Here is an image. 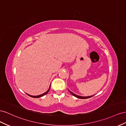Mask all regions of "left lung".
Segmentation results:
<instances>
[{"instance_id": "obj_1", "label": "left lung", "mask_w": 126, "mask_h": 126, "mask_svg": "<svg viewBox=\"0 0 126 126\" xmlns=\"http://www.w3.org/2000/svg\"><path fill=\"white\" fill-rule=\"evenodd\" d=\"M69 91H70V92L73 95H74V96H75V97H77V98H79V99H88V98H91V97H92V96H93V95H91V96H80V95H77V94H74V93H72V92L71 91H70L69 90Z\"/></svg>"}]
</instances>
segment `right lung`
<instances>
[{
	"label": "right lung",
	"mask_w": 126,
	"mask_h": 126,
	"mask_svg": "<svg viewBox=\"0 0 126 126\" xmlns=\"http://www.w3.org/2000/svg\"><path fill=\"white\" fill-rule=\"evenodd\" d=\"M49 89H50V87H49V89H48V90L46 91V92H45V93H43V94H41V95H36V96H33V95H30V94H27V93H26V94L28 95H29L30 96H31V97H32V98H40V97H41V96H44V95H45V94H47V93L48 92V91H49Z\"/></svg>",
	"instance_id": "1"
}]
</instances>
